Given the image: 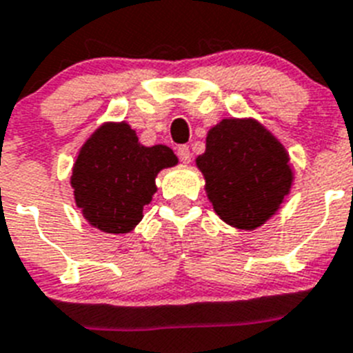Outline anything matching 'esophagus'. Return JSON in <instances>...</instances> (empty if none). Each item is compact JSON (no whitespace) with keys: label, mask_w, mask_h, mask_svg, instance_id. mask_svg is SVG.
Instances as JSON below:
<instances>
[{"label":"esophagus","mask_w":353,"mask_h":353,"mask_svg":"<svg viewBox=\"0 0 353 353\" xmlns=\"http://www.w3.org/2000/svg\"><path fill=\"white\" fill-rule=\"evenodd\" d=\"M177 156H179L183 163H190V159H192V152H190V149L186 145L177 147Z\"/></svg>","instance_id":"34e87169"}]
</instances>
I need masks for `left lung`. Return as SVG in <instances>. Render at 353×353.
Wrapping results in <instances>:
<instances>
[{
	"label": "left lung",
	"mask_w": 353,
	"mask_h": 353,
	"mask_svg": "<svg viewBox=\"0 0 353 353\" xmlns=\"http://www.w3.org/2000/svg\"><path fill=\"white\" fill-rule=\"evenodd\" d=\"M195 163L214 213L245 231L272 219L293 185L290 154L256 119H222Z\"/></svg>",
	"instance_id": "left-lung-1"
}]
</instances>
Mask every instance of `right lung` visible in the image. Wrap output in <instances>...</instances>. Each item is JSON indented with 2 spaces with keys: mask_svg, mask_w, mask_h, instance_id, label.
Wrapping results in <instances>:
<instances>
[{
  "mask_svg": "<svg viewBox=\"0 0 353 353\" xmlns=\"http://www.w3.org/2000/svg\"><path fill=\"white\" fill-rule=\"evenodd\" d=\"M176 165L170 147H145L128 122H104L76 156L70 176L76 206L92 228L125 234L143 219L159 170Z\"/></svg>",
  "mask_w": 353,
  "mask_h": 353,
  "instance_id": "1",
  "label": "right lung"
}]
</instances>
